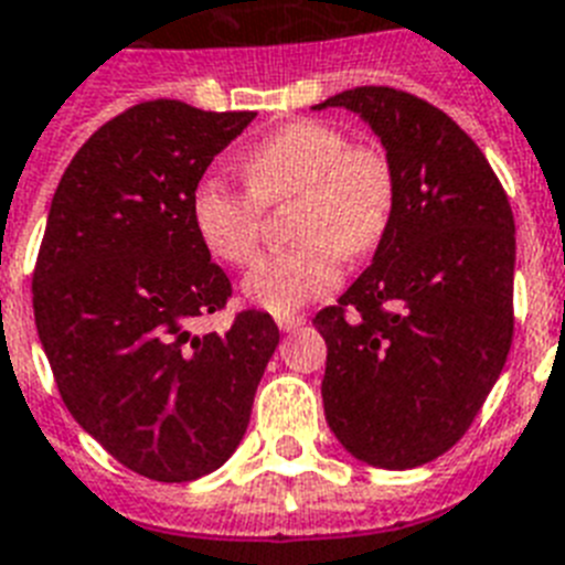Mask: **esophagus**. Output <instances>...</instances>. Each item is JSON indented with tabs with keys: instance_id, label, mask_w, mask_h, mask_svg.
<instances>
[{
	"instance_id": "obj_1",
	"label": "esophagus",
	"mask_w": 565,
	"mask_h": 565,
	"mask_svg": "<svg viewBox=\"0 0 565 565\" xmlns=\"http://www.w3.org/2000/svg\"><path fill=\"white\" fill-rule=\"evenodd\" d=\"M275 322H278V328H281L284 333H290V330L301 328L307 319H305V316H298V313H278V316H275Z\"/></svg>"
}]
</instances>
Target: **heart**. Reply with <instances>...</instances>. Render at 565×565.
I'll return each mask as SVG.
<instances>
[{"mask_svg": "<svg viewBox=\"0 0 565 565\" xmlns=\"http://www.w3.org/2000/svg\"><path fill=\"white\" fill-rule=\"evenodd\" d=\"M249 188L209 177L191 196V217L205 249L223 264L246 267L258 255L264 205L298 200L292 249L258 260L243 281L252 305L290 313L339 284L345 258L369 255L394 209V171L374 148H356L328 121H290L241 159Z\"/></svg>", "mask_w": 565, "mask_h": 565, "instance_id": "obj_1", "label": "heart"}]
</instances>
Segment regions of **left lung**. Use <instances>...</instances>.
Returning <instances> with one entry per match:
<instances>
[{
  "label": "left lung",
  "mask_w": 565,
  "mask_h": 565,
  "mask_svg": "<svg viewBox=\"0 0 565 565\" xmlns=\"http://www.w3.org/2000/svg\"><path fill=\"white\" fill-rule=\"evenodd\" d=\"M345 107L383 141L394 209L371 267L313 319L322 401L339 444L383 470L444 456L470 429L513 339L516 228L505 188L447 113L392 86Z\"/></svg>",
  "instance_id": "8db88e82"
}]
</instances>
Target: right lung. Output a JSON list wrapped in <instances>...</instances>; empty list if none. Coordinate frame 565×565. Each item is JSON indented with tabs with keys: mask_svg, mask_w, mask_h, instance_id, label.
I'll list each match as a JSON object with an SVG mask.
<instances>
[{
	"mask_svg": "<svg viewBox=\"0 0 565 565\" xmlns=\"http://www.w3.org/2000/svg\"><path fill=\"white\" fill-rule=\"evenodd\" d=\"M252 118L136 104L92 132L49 209L31 287L60 397L109 456L153 481H194L235 452L278 345L260 310L226 333H191L232 296L191 196Z\"/></svg>",
	"mask_w": 565,
	"mask_h": 565,
	"instance_id": "obj_1",
	"label": "right lung"
}]
</instances>
